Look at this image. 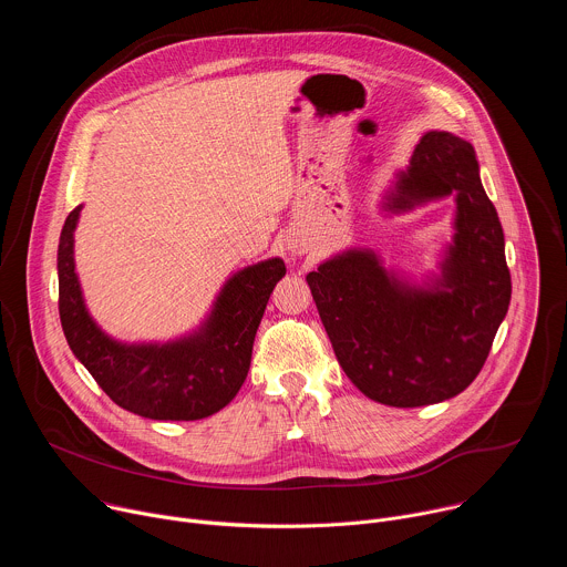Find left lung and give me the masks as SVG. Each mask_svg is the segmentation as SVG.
I'll list each match as a JSON object with an SVG mask.
<instances>
[{"label": "left lung", "mask_w": 567, "mask_h": 567, "mask_svg": "<svg viewBox=\"0 0 567 567\" xmlns=\"http://www.w3.org/2000/svg\"><path fill=\"white\" fill-rule=\"evenodd\" d=\"M446 195H455L457 215L442 289L399 285L372 251H348L307 276L341 368L385 406L417 409L460 394L487 361L512 300L505 235L473 145L426 132L390 206Z\"/></svg>", "instance_id": "left-lung-1"}]
</instances>
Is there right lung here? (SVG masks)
I'll return each instance as SVG.
<instances>
[{"label":"right lung","mask_w":567,"mask_h":567,"mask_svg":"<svg viewBox=\"0 0 567 567\" xmlns=\"http://www.w3.org/2000/svg\"><path fill=\"white\" fill-rule=\"evenodd\" d=\"M80 206L64 219L58 245V309L71 352L121 409L150 420H204L237 394L251 365L256 332L276 282L280 258L233 276L204 326L168 346H121L90 318L73 267V228Z\"/></svg>","instance_id":"1"}]
</instances>
